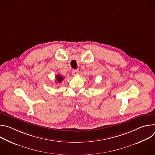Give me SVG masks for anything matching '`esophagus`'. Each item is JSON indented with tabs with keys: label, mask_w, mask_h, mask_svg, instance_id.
<instances>
[{
	"label": "esophagus",
	"mask_w": 155,
	"mask_h": 155,
	"mask_svg": "<svg viewBox=\"0 0 155 155\" xmlns=\"http://www.w3.org/2000/svg\"><path fill=\"white\" fill-rule=\"evenodd\" d=\"M72 74L74 75H77L78 74V70H77V69H73L72 71Z\"/></svg>",
	"instance_id": "esophagus-1"
}]
</instances>
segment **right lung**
Segmentation results:
<instances>
[{"mask_svg": "<svg viewBox=\"0 0 155 155\" xmlns=\"http://www.w3.org/2000/svg\"><path fill=\"white\" fill-rule=\"evenodd\" d=\"M56 81H57L58 83H59L62 81V80H64V77L61 76V75H57L56 76Z\"/></svg>", "mask_w": 155, "mask_h": 155, "instance_id": "1", "label": "right lung"}]
</instances>
